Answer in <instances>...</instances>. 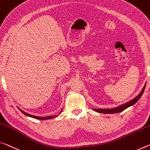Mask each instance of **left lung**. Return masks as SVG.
<instances>
[{"label":"left lung","instance_id":"8db88e82","mask_svg":"<svg viewBox=\"0 0 150 150\" xmlns=\"http://www.w3.org/2000/svg\"><path fill=\"white\" fill-rule=\"evenodd\" d=\"M146 84H145L143 89L142 90V91L140 92V93L136 97H135L134 99H133L132 100L127 102L123 105L119 106L117 108H115L114 109H93L95 111H97V112L101 113H116L119 112H122L123 110H125V109H127L129 107L132 106L136 103V102L139 100V99L141 98L142 95H143V93L145 90V88H146Z\"/></svg>","mask_w":150,"mask_h":150}]
</instances>
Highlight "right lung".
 I'll return each instance as SVG.
<instances>
[{"mask_svg": "<svg viewBox=\"0 0 150 150\" xmlns=\"http://www.w3.org/2000/svg\"><path fill=\"white\" fill-rule=\"evenodd\" d=\"M20 111H21V112L25 114V115H27L28 117H33V118H35V119H37V120H49V119H52V118H54L56 116H48V117H37V116H34V115H30V114H28L27 113H25V111H23L20 109Z\"/></svg>", "mask_w": 150, "mask_h": 150, "instance_id": "obj_1", "label": "right lung"}]
</instances>
